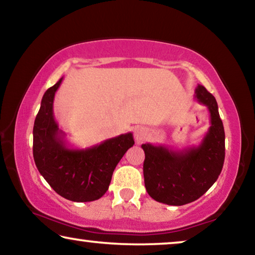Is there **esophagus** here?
Instances as JSON below:
<instances>
[{
  "instance_id": "esophagus-1",
  "label": "esophagus",
  "mask_w": 255,
  "mask_h": 255,
  "mask_svg": "<svg viewBox=\"0 0 255 255\" xmlns=\"http://www.w3.org/2000/svg\"><path fill=\"white\" fill-rule=\"evenodd\" d=\"M134 137L137 143L144 142L149 137V130L145 127H136L134 130Z\"/></svg>"
}]
</instances>
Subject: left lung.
Segmentation results:
<instances>
[{"mask_svg":"<svg viewBox=\"0 0 255 255\" xmlns=\"http://www.w3.org/2000/svg\"><path fill=\"white\" fill-rule=\"evenodd\" d=\"M195 99L207 106L210 127L199 145L173 150L165 145L142 144L144 185L157 202L184 206L201 198L217 180L225 157V134L215 97L202 85Z\"/></svg>","mask_w":255,"mask_h":255,"instance_id":"1","label":"left lung"}]
</instances>
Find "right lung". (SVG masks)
Masks as SVG:
<instances>
[{"instance_id":"obj_1","label":"right lung","mask_w":255,"mask_h":255,"mask_svg":"<svg viewBox=\"0 0 255 255\" xmlns=\"http://www.w3.org/2000/svg\"><path fill=\"white\" fill-rule=\"evenodd\" d=\"M62 80L63 77L45 92L35 117L34 163L57 194L74 202H90L105 194L114 168L135 142L131 132H126L90 148L69 146L53 112L55 92Z\"/></svg>"}]
</instances>
